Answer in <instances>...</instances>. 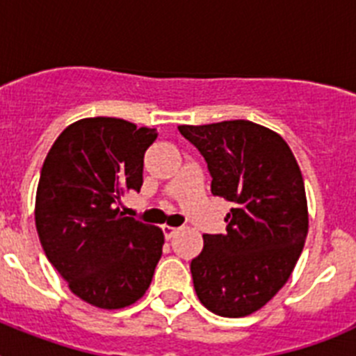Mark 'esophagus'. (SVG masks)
Instances as JSON below:
<instances>
[{
  "label": "esophagus",
  "mask_w": 356,
  "mask_h": 356,
  "mask_svg": "<svg viewBox=\"0 0 356 356\" xmlns=\"http://www.w3.org/2000/svg\"><path fill=\"white\" fill-rule=\"evenodd\" d=\"M162 232H163V235H165V238H172V237H175L176 232H178V228H172V226L163 225Z\"/></svg>",
  "instance_id": "34e87169"
}]
</instances>
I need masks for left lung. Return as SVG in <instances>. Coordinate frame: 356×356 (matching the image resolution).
<instances>
[{"instance_id": "left-lung-1", "label": "left lung", "mask_w": 356, "mask_h": 356, "mask_svg": "<svg viewBox=\"0 0 356 356\" xmlns=\"http://www.w3.org/2000/svg\"><path fill=\"white\" fill-rule=\"evenodd\" d=\"M205 156L212 194L234 203L226 234L203 235L191 262L203 307L222 317L257 312L287 284L308 234L305 181L291 147L257 122L178 127Z\"/></svg>"}]
</instances>
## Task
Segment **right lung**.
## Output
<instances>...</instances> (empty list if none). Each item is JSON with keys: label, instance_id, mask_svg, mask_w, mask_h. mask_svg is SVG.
Segmentation results:
<instances>
[{"label": "right lung", "instance_id": "obj_1", "mask_svg": "<svg viewBox=\"0 0 356 356\" xmlns=\"http://www.w3.org/2000/svg\"><path fill=\"white\" fill-rule=\"evenodd\" d=\"M155 128L118 118H87L58 135L40 171L35 226L42 250L80 300L105 310L146 294L163 234L119 210L140 191L144 153Z\"/></svg>", "mask_w": 356, "mask_h": 356}]
</instances>
